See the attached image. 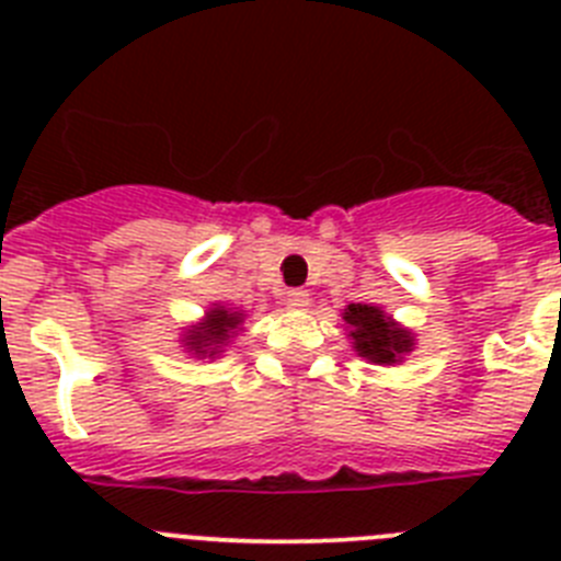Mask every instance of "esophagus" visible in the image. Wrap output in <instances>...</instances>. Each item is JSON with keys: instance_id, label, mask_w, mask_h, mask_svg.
<instances>
[{"instance_id": "1", "label": "esophagus", "mask_w": 561, "mask_h": 561, "mask_svg": "<svg viewBox=\"0 0 561 561\" xmlns=\"http://www.w3.org/2000/svg\"><path fill=\"white\" fill-rule=\"evenodd\" d=\"M309 304H311V295L306 289L286 291V306H289V309H306Z\"/></svg>"}]
</instances>
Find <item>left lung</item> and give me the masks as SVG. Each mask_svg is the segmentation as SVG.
<instances>
[{
    "label": "left lung",
    "instance_id": "8db88e82",
    "mask_svg": "<svg viewBox=\"0 0 561 561\" xmlns=\"http://www.w3.org/2000/svg\"><path fill=\"white\" fill-rule=\"evenodd\" d=\"M342 320L348 325V336L354 340L356 354L376 365H393L401 356L413 351V334L393 323L379 306L370 304H351L342 311Z\"/></svg>",
    "mask_w": 561,
    "mask_h": 561
}]
</instances>
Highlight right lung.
<instances>
[{
    "instance_id": "add662e5",
    "label": "right lung",
    "mask_w": 561,
    "mask_h": 561,
    "mask_svg": "<svg viewBox=\"0 0 561 561\" xmlns=\"http://www.w3.org/2000/svg\"><path fill=\"white\" fill-rule=\"evenodd\" d=\"M241 323H244V314H241V311H230L225 309V306H213L199 325H191V329H187V351H193L196 356H210L213 359L216 354H221L225 342H230V336L236 334Z\"/></svg>"
}]
</instances>
